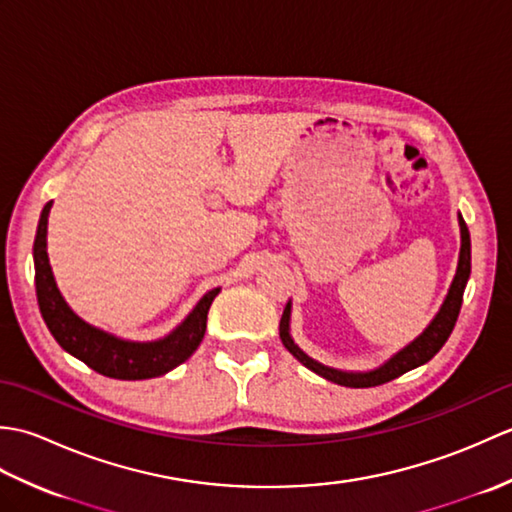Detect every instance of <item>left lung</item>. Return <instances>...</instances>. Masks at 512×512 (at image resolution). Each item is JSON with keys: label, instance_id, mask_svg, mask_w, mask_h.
Instances as JSON below:
<instances>
[{"label": "left lung", "instance_id": "8db88e82", "mask_svg": "<svg viewBox=\"0 0 512 512\" xmlns=\"http://www.w3.org/2000/svg\"><path fill=\"white\" fill-rule=\"evenodd\" d=\"M460 235H462V246H460L458 270H455L449 295L444 299L440 312L433 317V321L427 325V330H424L416 341H411L407 347H402V350L391 356L387 363L372 369V372H341V369H334L314 361V358H310L295 341H292L290 301L286 303V310L281 314V321H279L281 343L286 345V350L295 356L301 365L312 369L314 374L323 376L325 380H332L336 385L354 387V389L389 383V380L402 376L405 372H409V369L420 367L427 361H431V358L440 352V347L447 343V339L455 328V321H458V314L462 308V295H464L466 281H469V275H471V235H469V228H466V222L462 220V215H460Z\"/></svg>", "mask_w": 512, "mask_h": 512}]
</instances>
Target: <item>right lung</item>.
Masks as SVG:
<instances>
[{"label":"right lung","instance_id":"obj_1","mask_svg":"<svg viewBox=\"0 0 512 512\" xmlns=\"http://www.w3.org/2000/svg\"><path fill=\"white\" fill-rule=\"evenodd\" d=\"M50 206L52 202L43 206L41 211L32 257H35V286L39 310L50 334L54 336V341L65 352L92 367L94 372L118 380L156 378L187 361L204 339L206 314H209L211 303L220 288L206 292L198 301V306L189 312V317L176 330L169 332L165 339L147 343L125 341L110 332L94 328V325L85 323L81 317H76L72 308L61 297L57 281H54L46 250Z\"/></svg>","mask_w":512,"mask_h":512}]
</instances>
